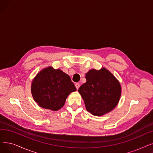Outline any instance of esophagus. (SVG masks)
<instances>
[{"label":"esophagus","mask_w":153,"mask_h":153,"mask_svg":"<svg viewBox=\"0 0 153 153\" xmlns=\"http://www.w3.org/2000/svg\"><path fill=\"white\" fill-rule=\"evenodd\" d=\"M75 86H76V89H78L79 88V87H80V84H79V83H76V84H75Z\"/></svg>","instance_id":"34e87169"}]
</instances>
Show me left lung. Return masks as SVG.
I'll return each instance as SVG.
<instances>
[{
    "label": "left lung",
    "instance_id": "left-lung-1",
    "mask_svg": "<svg viewBox=\"0 0 153 153\" xmlns=\"http://www.w3.org/2000/svg\"><path fill=\"white\" fill-rule=\"evenodd\" d=\"M86 82L78 92L85 108L94 116H103L113 110L121 95V86L115 76L105 68L92 69L85 74Z\"/></svg>",
    "mask_w": 153,
    "mask_h": 153
}]
</instances>
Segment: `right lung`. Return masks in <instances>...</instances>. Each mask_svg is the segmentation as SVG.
Listing matches in <instances>:
<instances>
[{
    "mask_svg": "<svg viewBox=\"0 0 153 153\" xmlns=\"http://www.w3.org/2000/svg\"><path fill=\"white\" fill-rule=\"evenodd\" d=\"M76 91L69 75L60 69L49 66L33 79L31 93L34 101L42 108L53 111L62 108L66 99Z\"/></svg>",
    "mask_w": 153,
    "mask_h": 153,
    "instance_id": "right-lung-1",
    "label": "right lung"
}]
</instances>
